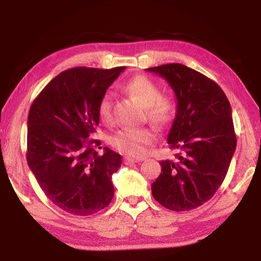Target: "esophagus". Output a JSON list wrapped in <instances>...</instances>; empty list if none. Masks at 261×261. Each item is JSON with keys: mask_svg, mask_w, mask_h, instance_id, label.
I'll return each instance as SVG.
<instances>
[{"mask_svg": "<svg viewBox=\"0 0 261 261\" xmlns=\"http://www.w3.org/2000/svg\"><path fill=\"white\" fill-rule=\"evenodd\" d=\"M143 161L141 159H136V158H130V156H125L124 158V162L125 165H131V163H137Z\"/></svg>", "mask_w": 261, "mask_h": 261, "instance_id": "1", "label": "esophagus"}]
</instances>
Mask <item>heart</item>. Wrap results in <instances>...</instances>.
I'll return each mask as SVG.
<instances>
[{"instance_id": "b5f03b06", "label": "heart", "mask_w": 261, "mask_h": 261, "mask_svg": "<svg viewBox=\"0 0 261 261\" xmlns=\"http://www.w3.org/2000/svg\"><path fill=\"white\" fill-rule=\"evenodd\" d=\"M125 92L132 99L143 106L146 116L158 125H167L174 120L175 102L170 96L161 95V90L155 82L146 76H137L125 85ZM113 101L110 94H105L99 102L100 118L106 123L113 120ZM154 132L148 127L122 129L115 134L110 143L118 151L131 156H143L146 146L154 139Z\"/></svg>"}]
</instances>
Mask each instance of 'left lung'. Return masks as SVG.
<instances>
[{"mask_svg": "<svg viewBox=\"0 0 261 261\" xmlns=\"http://www.w3.org/2000/svg\"><path fill=\"white\" fill-rule=\"evenodd\" d=\"M166 79L177 99L168 134L176 160L161 161L152 194L168 210L183 212L210 200L222 184L236 149L231 107L215 82L187 65L148 68Z\"/></svg>", "mask_w": 261, "mask_h": 261, "instance_id": "1", "label": "left lung"}]
</instances>
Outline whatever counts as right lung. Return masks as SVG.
Here are the masks:
<instances>
[{
    "label": "right lung",
    "instance_id": "add662e5",
    "mask_svg": "<svg viewBox=\"0 0 261 261\" xmlns=\"http://www.w3.org/2000/svg\"><path fill=\"white\" fill-rule=\"evenodd\" d=\"M125 67L72 68L50 81L33 101L28 118L31 171L51 202L73 215H91L114 197L113 174L122 159L88 139L99 124V102ZM102 148V147H99Z\"/></svg>",
    "mask_w": 261,
    "mask_h": 261
}]
</instances>
